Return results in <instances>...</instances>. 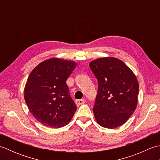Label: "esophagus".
Returning a JSON list of instances; mask_svg holds the SVG:
<instances>
[{
  "label": "esophagus",
  "mask_w": 160,
  "mask_h": 160,
  "mask_svg": "<svg viewBox=\"0 0 160 160\" xmlns=\"http://www.w3.org/2000/svg\"><path fill=\"white\" fill-rule=\"evenodd\" d=\"M85 102H86L85 99H80V100H76V103L78 105H80V104H82L84 103H85Z\"/></svg>",
  "instance_id": "34e87169"
}]
</instances>
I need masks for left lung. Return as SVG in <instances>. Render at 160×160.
I'll list each match as a JSON object with an SVG mask.
<instances>
[{
	"label": "left lung",
	"instance_id": "obj_1",
	"mask_svg": "<svg viewBox=\"0 0 160 160\" xmlns=\"http://www.w3.org/2000/svg\"><path fill=\"white\" fill-rule=\"evenodd\" d=\"M89 67L98 84L93 107L97 122L107 128L120 127L137 107L139 84L136 77L122 60L113 57L95 60Z\"/></svg>",
	"mask_w": 160,
	"mask_h": 160
}]
</instances>
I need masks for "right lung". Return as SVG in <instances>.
I'll list each match as a JSON object with an SVG mask.
<instances>
[{
    "label": "right lung",
    "mask_w": 160,
    "mask_h": 160,
    "mask_svg": "<svg viewBox=\"0 0 160 160\" xmlns=\"http://www.w3.org/2000/svg\"><path fill=\"white\" fill-rule=\"evenodd\" d=\"M76 67L73 61L51 58L39 64L30 75L24 97L32 114L40 124L60 128L76 111L66 80Z\"/></svg>",
    "instance_id": "obj_1"
}]
</instances>
